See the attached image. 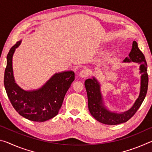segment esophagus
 <instances>
[{"instance_id": "34e87169", "label": "esophagus", "mask_w": 152, "mask_h": 152, "mask_svg": "<svg viewBox=\"0 0 152 152\" xmlns=\"http://www.w3.org/2000/svg\"><path fill=\"white\" fill-rule=\"evenodd\" d=\"M88 74H89L88 70H86V69H84V70H82L79 73V75H80V76L81 77V78H86V77L88 76Z\"/></svg>"}]
</instances>
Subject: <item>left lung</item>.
Here are the masks:
<instances>
[{
  "label": "left lung",
  "mask_w": 152,
  "mask_h": 152,
  "mask_svg": "<svg viewBox=\"0 0 152 152\" xmlns=\"http://www.w3.org/2000/svg\"><path fill=\"white\" fill-rule=\"evenodd\" d=\"M139 63L141 76L140 92L135 103L129 109L125 112L116 113L109 110L104 105L103 98L101 91V85L97 80L93 77L87 79L84 85L88 96V107L92 117L98 121L106 125H118L127 122L137 112L142 104L146 96L148 86V75L147 63L145 56L138 48L137 43L133 41L132 49L129 53V57L125 58L123 62Z\"/></svg>",
  "instance_id": "left-lung-1"
}]
</instances>
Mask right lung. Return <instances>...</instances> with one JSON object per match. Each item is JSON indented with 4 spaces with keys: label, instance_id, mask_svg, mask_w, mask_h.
Here are the masks:
<instances>
[{
    "label": "right lung",
    "instance_id": "right-lung-1",
    "mask_svg": "<svg viewBox=\"0 0 152 152\" xmlns=\"http://www.w3.org/2000/svg\"><path fill=\"white\" fill-rule=\"evenodd\" d=\"M21 40L9 50L7 57L4 84L7 96L16 111L32 121L43 122L58 114L64 96L75 76L73 71L56 73L41 88L25 91L15 82L12 70V56Z\"/></svg>",
    "mask_w": 152,
    "mask_h": 152
}]
</instances>
